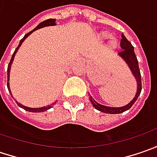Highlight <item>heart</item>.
I'll list each match as a JSON object with an SVG mask.
<instances>
[{
	"instance_id": "obj_1",
	"label": "heart",
	"mask_w": 157,
	"mask_h": 157,
	"mask_svg": "<svg viewBox=\"0 0 157 157\" xmlns=\"http://www.w3.org/2000/svg\"><path fill=\"white\" fill-rule=\"evenodd\" d=\"M107 36H107L106 34H102V37H104V38H105V37H107ZM112 45L113 46L114 45V42H112Z\"/></svg>"
}]
</instances>
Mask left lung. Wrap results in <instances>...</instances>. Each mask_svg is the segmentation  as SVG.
Segmentation results:
<instances>
[{"instance_id":"1","label":"left lung","mask_w":157,"mask_h":157,"mask_svg":"<svg viewBox=\"0 0 157 157\" xmlns=\"http://www.w3.org/2000/svg\"><path fill=\"white\" fill-rule=\"evenodd\" d=\"M121 48L122 50L119 52V55L123 58L124 61L126 63H128V65L131 70L133 75L135 76L136 82H137V92H136L135 98L131 100L128 105L121 106V107H110V106L100 105V103L95 101L94 100V98L91 96L90 100H91V102H92V104H93L94 107L97 110L105 113H113V114H115V113H123V112L128 110L130 107L135 104V102L138 99L139 95L142 92V77H141V72H140V69H139L138 60H137V57L136 56V53L134 52V47L131 44L129 41L125 37L123 34L121 35Z\"/></svg>"}]
</instances>
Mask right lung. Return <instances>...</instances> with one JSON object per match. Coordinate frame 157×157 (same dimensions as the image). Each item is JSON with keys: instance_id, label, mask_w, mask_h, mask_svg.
Masks as SVG:
<instances>
[{"instance_id": "add662e5", "label": "right lung", "mask_w": 157, "mask_h": 157, "mask_svg": "<svg viewBox=\"0 0 157 157\" xmlns=\"http://www.w3.org/2000/svg\"><path fill=\"white\" fill-rule=\"evenodd\" d=\"M53 25H56V19H48V20H45V21H44L43 22H41L40 24H38V26L37 27H36L33 30H31L30 32H29L27 33L24 36H23V38H21V41H20V43H19V45L17 46V48L15 49V52H14V54H13V56L11 57V59H10V62H9V65H8V83H7V86H8V89H9V91L10 92V94H11V91H10V88H9V72H10V67H11V64H12V62H13V60H14V57L15 56V53L17 52L18 51V49L20 48V46L21 45V44L23 43V41L27 38L28 36L30 35V34L34 32L35 30H36V29H41V28H44L46 27V26H53ZM12 95V94H11ZM16 103H17V105H19L20 107L21 108H23L24 110H26V111L29 112H32V113H40V112H44L46 110H48V109H50L51 107H52V105H54V103H52V105H46V106H43V107H39V108H31V107H28L26 105H21V103H19V102H17V101H15Z\"/></svg>"}]
</instances>
